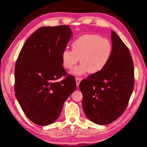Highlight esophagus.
I'll list each match as a JSON object with an SVG mask.
<instances>
[{"label":"esophagus","mask_w":147,"mask_h":147,"mask_svg":"<svg viewBox=\"0 0 147 147\" xmlns=\"http://www.w3.org/2000/svg\"><path fill=\"white\" fill-rule=\"evenodd\" d=\"M81 81V78H76V86H78L79 84H80V82Z\"/></svg>","instance_id":"1"}]
</instances>
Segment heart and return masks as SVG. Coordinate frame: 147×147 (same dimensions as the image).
I'll use <instances>...</instances> for the list:
<instances>
[{
  "label": "heart",
  "mask_w": 147,
  "mask_h": 147,
  "mask_svg": "<svg viewBox=\"0 0 147 147\" xmlns=\"http://www.w3.org/2000/svg\"><path fill=\"white\" fill-rule=\"evenodd\" d=\"M72 51L65 49L61 54L63 66L71 69L80 61L81 64L73 71L75 75H82L88 72L95 74L108 65L112 56L113 45L110 40L97 34L80 36L72 42Z\"/></svg>",
  "instance_id": "1"
}]
</instances>
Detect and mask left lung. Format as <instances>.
Listing matches in <instances>:
<instances>
[{
	"mask_svg": "<svg viewBox=\"0 0 147 147\" xmlns=\"http://www.w3.org/2000/svg\"><path fill=\"white\" fill-rule=\"evenodd\" d=\"M112 56L105 68L81 82L82 108L89 120L105 125L125 110L134 86L133 60L128 47L111 30Z\"/></svg>",
	"mask_w": 147,
	"mask_h": 147,
	"instance_id": "obj_1",
	"label": "left lung"
}]
</instances>
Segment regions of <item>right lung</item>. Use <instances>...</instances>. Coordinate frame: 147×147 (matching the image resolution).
I'll list each match as a JSON object with an SVG mask.
<instances>
[{"instance_id":"right-lung-1","label":"right lung","mask_w":147,"mask_h":147,"mask_svg":"<svg viewBox=\"0 0 147 147\" xmlns=\"http://www.w3.org/2000/svg\"><path fill=\"white\" fill-rule=\"evenodd\" d=\"M68 25L43 26L25 41L15 67L14 90L30 120L49 125L58 118L63 104L75 91L73 76H67L61 54L72 36Z\"/></svg>"}]
</instances>
